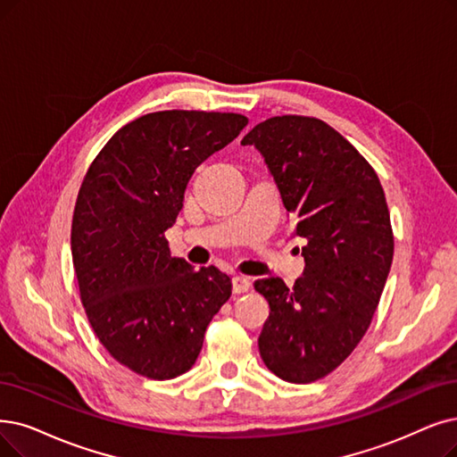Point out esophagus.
<instances>
[{"label": "esophagus", "instance_id": "34e87169", "mask_svg": "<svg viewBox=\"0 0 457 457\" xmlns=\"http://www.w3.org/2000/svg\"><path fill=\"white\" fill-rule=\"evenodd\" d=\"M251 288V279L245 276H234L232 278V290L236 295H242V292H247Z\"/></svg>", "mask_w": 457, "mask_h": 457}]
</instances>
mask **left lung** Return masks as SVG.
Masks as SVG:
<instances>
[{
    "label": "left lung",
    "mask_w": 457,
    "mask_h": 457,
    "mask_svg": "<svg viewBox=\"0 0 457 457\" xmlns=\"http://www.w3.org/2000/svg\"><path fill=\"white\" fill-rule=\"evenodd\" d=\"M279 189L292 236L305 240L303 276L254 281L270 303L259 336L266 368L305 385L334 371L371 324L394 257L390 212L378 176L330 125L270 118L244 137Z\"/></svg>",
    "instance_id": "8db88e82"
}]
</instances>
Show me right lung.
Masks as SVG:
<instances>
[{"instance_id": "add662e5", "label": "right lung", "mask_w": 457, "mask_h": 457, "mask_svg": "<svg viewBox=\"0 0 457 457\" xmlns=\"http://www.w3.org/2000/svg\"><path fill=\"white\" fill-rule=\"evenodd\" d=\"M245 125L242 114H145L106 142L82 181L71 228L80 298L104 349L142 377L189 371L232 295L225 271L172 257L165 232L196 167Z\"/></svg>"}]
</instances>
